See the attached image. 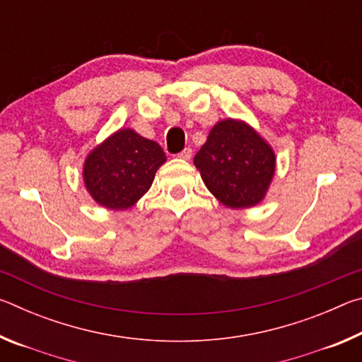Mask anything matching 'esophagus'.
I'll use <instances>...</instances> for the list:
<instances>
[{"mask_svg":"<svg viewBox=\"0 0 362 362\" xmlns=\"http://www.w3.org/2000/svg\"><path fill=\"white\" fill-rule=\"evenodd\" d=\"M177 156H179L180 159H189V158H192V148H189V146H187V148H183Z\"/></svg>","mask_w":362,"mask_h":362,"instance_id":"1","label":"esophagus"}]
</instances>
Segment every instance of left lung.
Here are the masks:
<instances>
[{
	"instance_id": "8db88e82",
	"label": "left lung",
	"mask_w": 362,
	"mask_h": 362,
	"mask_svg": "<svg viewBox=\"0 0 362 362\" xmlns=\"http://www.w3.org/2000/svg\"><path fill=\"white\" fill-rule=\"evenodd\" d=\"M274 153L241 121L217 122L194 156L209 192L225 206L260 203L274 174Z\"/></svg>"
}]
</instances>
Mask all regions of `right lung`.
Segmentation results:
<instances>
[{
    "label": "right lung",
    "instance_id": "right-lung-1",
    "mask_svg": "<svg viewBox=\"0 0 362 362\" xmlns=\"http://www.w3.org/2000/svg\"><path fill=\"white\" fill-rule=\"evenodd\" d=\"M164 161L166 155L156 142L132 129H121L86 159V188L99 204L126 209L148 192Z\"/></svg>",
    "mask_w": 362,
    "mask_h": 362
}]
</instances>
